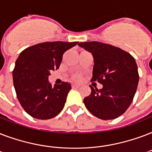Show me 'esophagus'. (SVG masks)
<instances>
[{"instance_id":"obj_1","label":"esophagus","mask_w":152,"mask_h":152,"mask_svg":"<svg viewBox=\"0 0 152 152\" xmlns=\"http://www.w3.org/2000/svg\"><path fill=\"white\" fill-rule=\"evenodd\" d=\"M71 86H72L73 88H78L80 86H79V85H77V84H72V85H71Z\"/></svg>"}]
</instances>
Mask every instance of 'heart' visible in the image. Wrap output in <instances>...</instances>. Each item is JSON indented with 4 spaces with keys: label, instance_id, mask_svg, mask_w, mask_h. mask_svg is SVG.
Wrapping results in <instances>:
<instances>
[{
    "label": "heart",
    "instance_id": "heart-1",
    "mask_svg": "<svg viewBox=\"0 0 152 152\" xmlns=\"http://www.w3.org/2000/svg\"><path fill=\"white\" fill-rule=\"evenodd\" d=\"M82 77V75L81 74H76L73 76V79L74 80H80Z\"/></svg>",
    "mask_w": 152,
    "mask_h": 152
}]
</instances>
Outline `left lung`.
<instances>
[{
    "label": "left lung",
    "instance_id": "1",
    "mask_svg": "<svg viewBox=\"0 0 152 152\" xmlns=\"http://www.w3.org/2000/svg\"><path fill=\"white\" fill-rule=\"evenodd\" d=\"M92 53L94 58L91 81L103 85L94 89L83 102L94 116L113 120L121 116L133 101L139 82L138 67L129 53L110 44L92 41L78 43Z\"/></svg>",
    "mask_w": 152,
    "mask_h": 152
}]
</instances>
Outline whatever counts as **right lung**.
Listing matches in <instances>:
<instances>
[{
  "instance_id": "right-lung-1",
  "label": "right lung",
  "mask_w": 152,
  "mask_h": 152,
  "mask_svg": "<svg viewBox=\"0 0 152 152\" xmlns=\"http://www.w3.org/2000/svg\"><path fill=\"white\" fill-rule=\"evenodd\" d=\"M78 42H45L31 46L20 54L12 71L16 97L24 111L34 118L48 120L62 111L70 85L52 87L48 76L59 68L63 54Z\"/></svg>"
}]
</instances>
